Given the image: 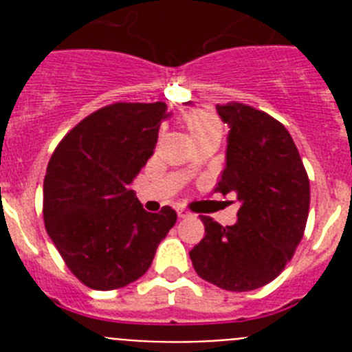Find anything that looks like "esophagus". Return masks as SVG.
I'll use <instances>...</instances> for the list:
<instances>
[{"label":"esophagus","instance_id":"esophagus-1","mask_svg":"<svg viewBox=\"0 0 352 352\" xmlns=\"http://www.w3.org/2000/svg\"><path fill=\"white\" fill-rule=\"evenodd\" d=\"M178 217H179V219H186V217H190V211L185 210V208H179Z\"/></svg>","mask_w":352,"mask_h":352}]
</instances>
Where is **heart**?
<instances>
[{
	"instance_id": "1",
	"label": "heart",
	"mask_w": 352,
	"mask_h": 352,
	"mask_svg": "<svg viewBox=\"0 0 352 352\" xmlns=\"http://www.w3.org/2000/svg\"><path fill=\"white\" fill-rule=\"evenodd\" d=\"M183 123L192 133V138L201 139L211 135V133H222V123L213 113L210 111H203V109H194L188 113L183 114Z\"/></svg>"
}]
</instances>
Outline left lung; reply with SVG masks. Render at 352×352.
Masks as SVG:
<instances>
[{
	"label": "left lung",
	"mask_w": 352,
	"mask_h": 352,
	"mask_svg": "<svg viewBox=\"0 0 352 352\" xmlns=\"http://www.w3.org/2000/svg\"><path fill=\"white\" fill-rule=\"evenodd\" d=\"M229 132L227 164L214 192L234 194L238 222L201 214L204 238L190 250L201 278L226 291L263 287L280 275L303 238L310 182L280 121L239 102L217 105Z\"/></svg>",
	"instance_id": "left-lung-1"
}]
</instances>
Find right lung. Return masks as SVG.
<instances>
[{"label": "right lung", "mask_w": 352, "mask_h": 352, "mask_svg": "<svg viewBox=\"0 0 352 352\" xmlns=\"http://www.w3.org/2000/svg\"><path fill=\"white\" fill-rule=\"evenodd\" d=\"M164 102H114L79 121L56 146L43 179V222L86 287L113 291L141 278L176 223L148 213L130 190L157 146Z\"/></svg>", "instance_id": "right-lung-1"}]
</instances>
